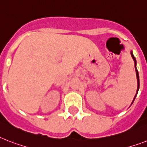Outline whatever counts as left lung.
Masks as SVG:
<instances>
[{
	"label": "left lung",
	"mask_w": 147,
	"mask_h": 147,
	"mask_svg": "<svg viewBox=\"0 0 147 147\" xmlns=\"http://www.w3.org/2000/svg\"><path fill=\"white\" fill-rule=\"evenodd\" d=\"M131 56H132L133 59L134 60L135 70H136V74H137V94H136V95H135V97H134V99H135V98H136V96H137V92H138V90H139V88H140V79H139V73H138V71H137V67H136V65H137V61H136V59H135V57L134 56V54H133L132 52H131ZM133 102H134V101H133Z\"/></svg>",
	"instance_id": "obj_1"
}]
</instances>
